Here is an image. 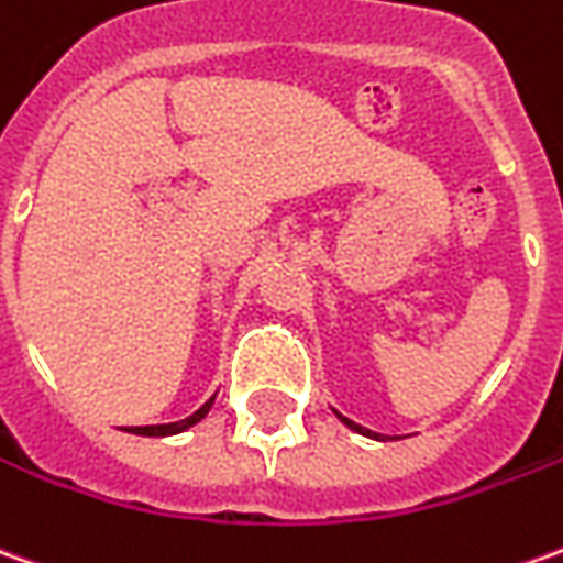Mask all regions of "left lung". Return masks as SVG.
Returning a JSON list of instances; mask_svg holds the SVG:
<instances>
[{
  "label": "left lung",
  "instance_id": "obj_1",
  "mask_svg": "<svg viewBox=\"0 0 563 563\" xmlns=\"http://www.w3.org/2000/svg\"><path fill=\"white\" fill-rule=\"evenodd\" d=\"M338 418H341V415H338ZM344 420V423H347L350 430H356V432H365V435H375V432L372 430H365V427H360V423H353V420H347V418H341Z\"/></svg>",
  "mask_w": 563,
  "mask_h": 563
}]
</instances>
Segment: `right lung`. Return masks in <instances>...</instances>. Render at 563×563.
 <instances>
[{
  "label": "right lung",
  "mask_w": 563,
  "mask_h": 563,
  "mask_svg": "<svg viewBox=\"0 0 563 563\" xmlns=\"http://www.w3.org/2000/svg\"><path fill=\"white\" fill-rule=\"evenodd\" d=\"M210 405H213V399H210L207 405H200L198 411H195V415L186 420H176V423H161V427H133L131 432H136V435H173V432H183V430H188V427H195V423H198V420L203 418L207 411H210Z\"/></svg>",
  "instance_id": "right-lung-1"
}]
</instances>
